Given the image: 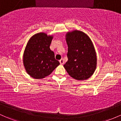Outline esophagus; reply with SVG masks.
Returning a JSON list of instances; mask_svg holds the SVG:
<instances>
[{
  "label": "esophagus",
  "mask_w": 121,
  "mask_h": 121,
  "mask_svg": "<svg viewBox=\"0 0 121 121\" xmlns=\"http://www.w3.org/2000/svg\"><path fill=\"white\" fill-rule=\"evenodd\" d=\"M59 62H60V64H61V65H63V64H64V60H63V58H62V59H61L59 61Z\"/></svg>",
  "instance_id": "esophagus-1"
}]
</instances>
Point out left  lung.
<instances>
[{"mask_svg": "<svg viewBox=\"0 0 121 121\" xmlns=\"http://www.w3.org/2000/svg\"><path fill=\"white\" fill-rule=\"evenodd\" d=\"M68 61L64 65L68 74L77 80H86L93 74L97 65L95 48L90 38L80 30L66 35Z\"/></svg>", "mask_w": 121, "mask_h": 121, "instance_id": "8db88e82", "label": "left lung"}]
</instances>
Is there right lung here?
Masks as SVG:
<instances>
[{
  "label": "right lung",
  "instance_id": "1",
  "mask_svg": "<svg viewBox=\"0 0 121 121\" xmlns=\"http://www.w3.org/2000/svg\"><path fill=\"white\" fill-rule=\"evenodd\" d=\"M53 36L38 33L32 36L25 48L23 63L26 72L32 78L42 79L49 75L60 63L50 49Z\"/></svg>",
  "mask_w": 121,
  "mask_h": 121
}]
</instances>
